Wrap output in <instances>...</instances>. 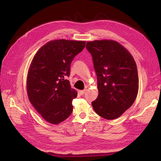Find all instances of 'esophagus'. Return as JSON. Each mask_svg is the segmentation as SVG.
<instances>
[{"instance_id":"esophagus-1","label":"esophagus","mask_w":161,"mask_h":161,"mask_svg":"<svg viewBox=\"0 0 161 161\" xmlns=\"http://www.w3.org/2000/svg\"><path fill=\"white\" fill-rule=\"evenodd\" d=\"M86 89H84V90H82V91H79V93L81 95H83L86 93Z\"/></svg>"}]
</instances>
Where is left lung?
Returning a JSON list of instances; mask_svg holds the SVG:
<instances>
[{"label": "left lung", "instance_id": "1", "mask_svg": "<svg viewBox=\"0 0 161 161\" xmlns=\"http://www.w3.org/2000/svg\"><path fill=\"white\" fill-rule=\"evenodd\" d=\"M97 75L98 97L92 106L108 120L119 117L136 98L139 80L136 62L129 51L112 40L87 42Z\"/></svg>", "mask_w": 161, "mask_h": 161}]
</instances>
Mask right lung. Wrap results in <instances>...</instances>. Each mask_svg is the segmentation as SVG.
Masks as SVG:
<instances>
[{"label":"right lung","instance_id":"1","mask_svg":"<svg viewBox=\"0 0 161 161\" xmlns=\"http://www.w3.org/2000/svg\"><path fill=\"white\" fill-rule=\"evenodd\" d=\"M85 46L86 41H49L31 61L27 77L28 97L36 110L51 124L60 123L72 114V101L78 92L65 77L70 75L73 58Z\"/></svg>","mask_w":161,"mask_h":161}]
</instances>
